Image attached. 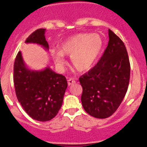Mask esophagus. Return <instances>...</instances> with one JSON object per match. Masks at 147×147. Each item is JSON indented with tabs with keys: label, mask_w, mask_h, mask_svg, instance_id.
<instances>
[{
	"label": "esophagus",
	"mask_w": 147,
	"mask_h": 147,
	"mask_svg": "<svg viewBox=\"0 0 147 147\" xmlns=\"http://www.w3.org/2000/svg\"><path fill=\"white\" fill-rule=\"evenodd\" d=\"M75 82H76V81H75V80H73V79H71V78L67 80V84H68V85H69V86H70V85H72V84H75Z\"/></svg>",
	"instance_id": "1"
}]
</instances>
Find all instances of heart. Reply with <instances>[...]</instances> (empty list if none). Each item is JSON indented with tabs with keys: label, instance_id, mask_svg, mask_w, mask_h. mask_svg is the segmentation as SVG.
I'll list each match as a JSON object with an SVG mask.
<instances>
[{
	"label": "heart",
	"instance_id": "b5f03b06",
	"mask_svg": "<svg viewBox=\"0 0 147 147\" xmlns=\"http://www.w3.org/2000/svg\"><path fill=\"white\" fill-rule=\"evenodd\" d=\"M100 35L84 33L75 35L65 41L60 50H54L52 55L56 65L63 67L66 64L64 55L70 56L72 66L80 72H86L94 67L102 48Z\"/></svg>",
	"mask_w": 147,
	"mask_h": 147
}]
</instances>
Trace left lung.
Returning a JSON list of instances; mask_svg holds the SVG:
<instances>
[{
	"mask_svg": "<svg viewBox=\"0 0 147 147\" xmlns=\"http://www.w3.org/2000/svg\"><path fill=\"white\" fill-rule=\"evenodd\" d=\"M109 42L95 66L79 78L86 112L99 119L113 115L122 102L130 78V63L124 42L109 29Z\"/></svg>",
	"mask_w": 147,
	"mask_h": 147,
	"instance_id": "8db88e82",
	"label": "left lung"
}]
</instances>
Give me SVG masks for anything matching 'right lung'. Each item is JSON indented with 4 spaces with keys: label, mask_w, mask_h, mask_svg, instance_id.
Returning a JSON list of instances; mask_svg holds the SVG:
<instances>
[{
    "label": "right lung",
    "mask_w": 147,
    "mask_h": 147,
    "mask_svg": "<svg viewBox=\"0 0 147 147\" xmlns=\"http://www.w3.org/2000/svg\"><path fill=\"white\" fill-rule=\"evenodd\" d=\"M45 32L43 28L36 30L25 42L38 44L48 50ZM13 81L18 100L31 118L47 121L57 115L67 87L65 76L48 67L43 70H30L25 65L20 51L15 60Z\"/></svg>",
    "instance_id": "obj_1"
}]
</instances>
